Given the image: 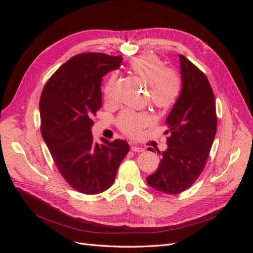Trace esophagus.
I'll use <instances>...</instances> for the list:
<instances>
[{"mask_svg": "<svg viewBox=\"0 0 253 253\" xmlns=\"http://www.w3.org/2000/svg\"><path fill=\"white\" fill-rule=\"evenodd\" d=\"M131 150L133 152H143L144 149L141 147H136V145H131Z\"/></svg>", "mask_w": 253, "mask_h": 253, "instance_id": "34e87169", "label": "esophagus"}]
</instances>
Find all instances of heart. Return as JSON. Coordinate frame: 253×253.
I'll list each match as a JSON object with an SVG mask.
<instances>
[{"instance_id": "b5f03b06", "label": "heart", "mask_w": 253, "mask_h": 253, "mask_svg": "<svg viewBox=\"0 0 253 253\" xmlns=\"http://www.w3.org/2000/svg\"><path fill=\"white\" fill-rule=\"evenodd\" d=\"M131 71L148 83L151 101L157 108L168 110L175 104L181 91V80L177 73L166 68L165 63L154 55H141L129 62ZM106 98L110 88L105 89ZM153 118L148 113H138L132 110L121 112L117 119L118 127L126 135L139 137L143 128L151 126Z\"/></svg>"}]
</instances>
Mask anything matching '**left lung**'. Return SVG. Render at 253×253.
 Segmentation results:
<instances>
[{
	"instance_id": "obj_1",
	"label": "left lung",
	"mask_w": 253,
	"mask_h": 253,
	"mask_svg": "<svg viewBox=\"0 0 253 253\" xmlns=\"http://www.w3.org/2000/svg\"><path fill=\"white\" fill-rule=\"evenodd\" d=\"M179 60L182 85L166 120L168 149L157 150L160 163L147 177L150 187L166 194H178L193 185L204 170L217 127L214 94L206 75L185 56L179 55Z\"/></svg>"
}]
</instances>
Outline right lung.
Here are the masks:
<instances>
[{
  "label": "right lung",
  "mask_w": 253,
  "mask_h": 253,
  "mask_svg": "<svg viewBox=\"0 0 253 253\" xmlns=\"http://www.w3.org/2000/svg\"><path fill=\"white\" fill-rule=\"evenodd\" d=\"M121 56L84 52L61 65L43 88L41 133L59 172L84 194L108 190L129 150L126 140L96 142L91 117L101 106L103 76L117 70Z\"/></svg>",
  "instance_id": "add662e5"
}]
</instances>
